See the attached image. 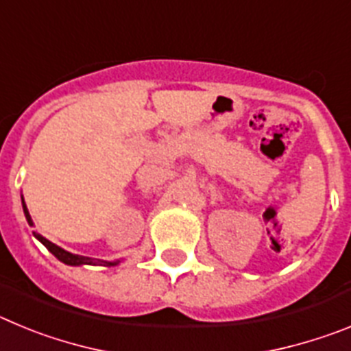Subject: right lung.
I'll use <instances>...</instances> for the list:
<instances>
[{
  "label": "right lung",
  "instance_id": "1",
  "mask_svg": "<svg viewBox=\"0 0 351 351\" xmlns=\"http://www.w3.org/2000/svg\"><path fill=\"white\" fill-rule=\"evenodd\" d=\"M23 209H24V214H26L27 223H29V225L33 226V219H31L29 213H27V207H26V204H24V198H23ZM33 235H35V237L38 239V241L43 244V246H45L49 251H51V253L56 256V258L60 260V262L66 263V265H107V267H110V265H117V263H119V260H116V262H107V260H95V258H89V256L73 255V253H70V251H64L63 247L56 246L54 243H51L49 239H45V237H43V235L36 234V232H33Z\"/></svg>",
  "mask_w": 351,
  "mask_h": 351
}]
</instances>
